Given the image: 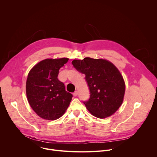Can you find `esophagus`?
<instances>
[{"instance_id": "1", "label": "esophagus", "mask_w": 157, "mask_h": 157, "mask_svg": "<svg viewBox=\"0 0 157 157\" xmlns=\"http://www.w3.org/2000/svg\"><path fill=\"white\" fill-rule=\"evenodd\" d=\"M78 91H75L74 93H73V96H78Z\"/></svg>"}]
</instances>
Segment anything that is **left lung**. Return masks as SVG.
<instances>
[{"mask_svg": "<svg viewBox=\"0 0 157 157\" xmlns=\"http://www.w3.org/2000/svg\"><path fill=\"white\" fill-rule=\"evenodd\" d=\"M72 64L86 76L90 98L83 102L90 113L100 119L114 114L123 102L125 89L119 70L107 60L89 57L75 59Z\"/></svg>", "mask_w": 157, "mask_h": 157, "instance_id": "1", "label": "left lung"}]
</instances>
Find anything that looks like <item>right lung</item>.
<instances>
[{
    "label": "right lung",
    "instance_id": "right-lung-1",
    "mask_svg": "<svg viewBox=\"0 0 157 157\" xmlns=\"http://www.w3.org/2000/svg\"><path fill=\"white\" fill-rule=\"evenodd\" d=\"M68 58L45 59L30 71L26 82L27 99L41 118L54 121L61 117L68 107L73 95L65 90L58 79L59 70Z\"/></svg>",
    "mask_w": 157,
    "mask_h": 157
}]
</instances>
